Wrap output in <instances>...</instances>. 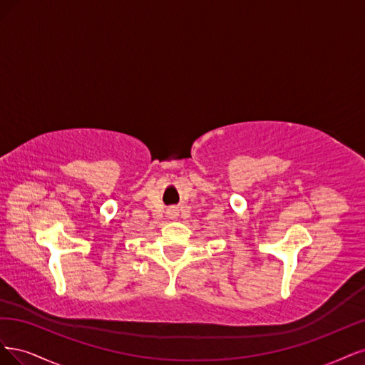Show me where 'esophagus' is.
<instances>
[{"label": "esophagus", "mask_w": 365, "mask_h": 365, "mask_svg": "<svg viewBox=\"0 0 365 365\" xmlns=\"http://www.w3.org/2000/svg\"><path fill=\"white\" fill-rule=\"evenodd\" d=\"M179 214H178V209H175V207H173V209H170V217L171 218H174V217H178Z\"/></svg>", "instance_id": "esophagus-1"}]
</instances>
